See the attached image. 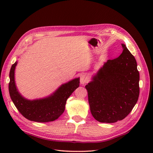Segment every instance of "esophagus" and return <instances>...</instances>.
Masks as SVG:
<instances>
[{"instance_id":"34e87169","label":"esophagus","mask_w":153,"mask_h":153,"mask_svg":"<svg viewBox=\"0 0 153 153\" xmlns=\"http://www.w3.org/2000/svg\"><path fill=\"white\" fill-rule=\"evenodd\" d=\"M88 82V77L86 76L85 74H82L80 76V83L82 84H85Z\"/></svg>"}]
</instances>
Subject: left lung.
<instances>
[{
	"mask_svg": "<svg viewBox=\"0 0 153 153\" xmlns=\"http://www.w3.org/2000/svg\"><path fill=\"white\" fill-rule=\"evenodd\" d=\"M122 53L108 60L85 88L91 112L103 123H114L128 116L139 95L137 62L124 44Z\"/></svg>",
	"mask_w": 153,
	"mask_h": 153,
	"instance_id": "left-lung-1",
	"label": "left lung"
}]
</instances>
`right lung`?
Returning <instances> with one entry per match:
<instances>
[{"instance_id":"1","label":"right lung","mask_w":153,"mask_h":153,"mask_svg":"<svg viewBox=\"0 0 153 153\" xmlns=\"http://www.w3.org/2000/svg\"><path fill=\"white\" fill-rule=\"evenodd\" d=\"M18 62L12 65L10 71L8 85L10 98L18 111L31 121L36 122H53L62 114L66 100L79 86V77L61 85L47 97L29 100L23 97L16 85L14 73Z\"/></svg>"}]
</instances>
